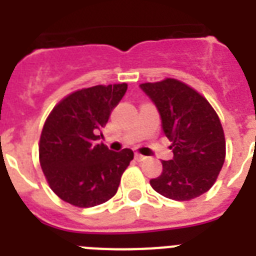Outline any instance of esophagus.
Returning a JSON list of instances; mask_svg holds the SVG:
<instances>
[{
    "label": "esophagus",
    "mask_w": 256,
    "mask_h": 256,
    "mask_svg": "<svg viewBox=\"0 0 256 256\" xmlns=\"http://www.w3.org/2000/svg\"><path fill=\"white\" fill-rule=\"evenodd\" d=\"M136 160H138V162H140V160H146V156H142V154H136Z\"/></svg>",
    "instance_id": "obj_1"
}]
</instances>
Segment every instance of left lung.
<instances>
[{
    "label": "left lung",
    "mask_w": 256,
    "mask_h": 256,
    "mask_svg": "<svg viewBox=\"0 0 256 256\" xmlns=\"http://www.w3.org/2000/svg\"><path fill=\"white\" fill-rule=\"evenodd\" d=\"M140 88L158 108L174 154L172 160H162V174L150 180L152 187L174 200L204 194L218 178L226 156L218 114L204 96L178 80L166 78Z\"/></svg>",
    "instance_id": "left-lung-1"
}]
</instances>
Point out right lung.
Returning a JSON list of instances; mask_svg holds the SVG:
<instances>
[{
    "label": "right lung",
    "instance_id": "obj_1",
    "mask_svg": "<svg viewBox=\"0 0 256 256\" xmlns=\"http://www.w3.org/2000/svg\"><path fill=\"white\" fill-rule=\"evenodd\" d=\"M126 90V84L82 88L64 98L48 116L40 140V164L50 188L62 200L84 208L116 195L134 152H112L96 140Z\"/></svg>",
    "mask_w": 256,
    "mask_h": 256
}]
</instances>
